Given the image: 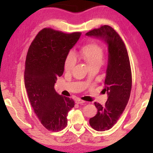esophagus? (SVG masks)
Here are the masks:
<instances>
[{"mask_svg":"<svg viewBox=\"0 0 153 153\" xmlns=\"http://www.w3.org/2000/svg\"><path fill=\"white\" fill-rule=\"evenodd\" d=\"M84 102H85V101H84V100H83L82 99H77L76 100V103H77V104H83Z\"/></svg>","mask_w":153,"mask_h":153,"instance_id":"1","label":"esophagus"}]
</instances>
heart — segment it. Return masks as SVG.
<instances>
[{
  "label": "heart",
  "mask_w": 153,
  "mask_h": 153,
  "mask_svg": "<svg viewBox=\"0 0 153 153\" xmlns=\"http://www.w3.org/2000/svg\"><path fill=\"white\" fill-rule=\"evenodd\" d=\"M80 54L90 67L100 66L103 62L104 51L99 45L92 43L82 46L80 51ZM77 63V56L74 52L70 51L66 55L64 62V68L66 71H71Z\"/></svg>",
  "instance_id": "heart-1"
}]
</instances>
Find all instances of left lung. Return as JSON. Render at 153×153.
Returning a JSON list of instances; mask_svg holds the SVG:
<instances>
[{"label":"left lung","mask_w":153,"mask_h":153,"mask_svg":"<svg viewBox=\"0 0 153 153\" xmlns=\"http://www.w3.org/2000/svg\"><path fill=\"white\" fill-rule=\"evenodd\" d=\"M86 35L102 38L108 44V63L103 89L108 93V100L104 106L94 103L97 113L89 120L92 128L106 131L116 123L128 102L132 86L130 62L124 43L112 27L102 25Z\"/></svg>","instance_id":"left-lung-1"}]
</instances>
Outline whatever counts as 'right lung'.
<instances>
[{
	"label": "right lung",
	"instance_id": "1",
	"mask_svg": "<svg viewBox=\"0 0 153 153\" xmlns=\"http://www.w3.org/2000/svg\"><path fill=\"white\" fill-rule=\"evenodd\" d=\"M81 32L65 33L52 28L39 32L29 48L24 71L25 87L34 112L45 128L59 131L68 124L74 100L58 95L54 87L63 74L66 55Z\"/></svg>",
	"mask_w": 153,
	"mask_h": 153
}]
</instances>
